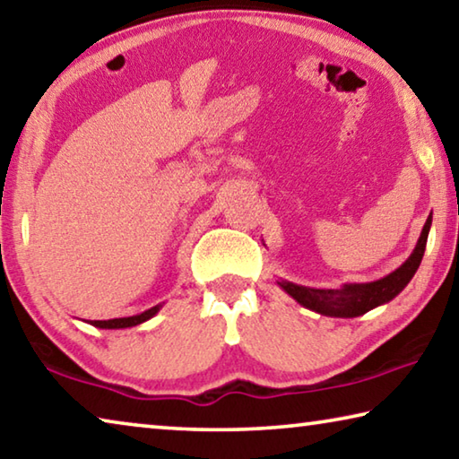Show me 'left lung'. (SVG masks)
<instances>
[{
    "label": "left lung",
    "mask_w": 459,
    "mask_h": 459,
    "mask_svg": "<svg viewBox=\"0 0 459 459\" xmlns=\"http://www.w3.org/2000/svg\"><path fill=\"white\" fill-rule=\"evenodd\" d=\"M429 229H431V214L427 216L421 237H419L411 257L403 263L399 269H394L393 273L378 279V281L346 283L342 285L340 290H316V287L295 285L290 281H277V283L281 285L283 290L290 293L295 301H298V304H301L307 309H314V312L322 316H332V317L362 316L370 312V309L386 304V301H391L393 298H397V295L405 290L407 283L413 279L415 271L419 269V265H421Z\"/></svg>",
    "instance_id": "8db88e82"
}]
</instances>
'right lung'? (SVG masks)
<instances>
[{
	"label": "right lung",
	"instance_id": "1",
	"mask_svg": "<svg viewBox=\"0 0 459 459\" xmlns=\"http://www.w3.org/2000/svg\"><path fill=\"white\" fill-rule=\"evenodd\" d=\"M161 306H155L152 309H145L143 314L131 316V317H115V320H95L91 322V325H97V328H105V330H119V328H131V325H139L150 320L155 314L160 312Z\"/></svg>",
	"mask_w": 459,
	"mask_h": 459
}]
</instances>
